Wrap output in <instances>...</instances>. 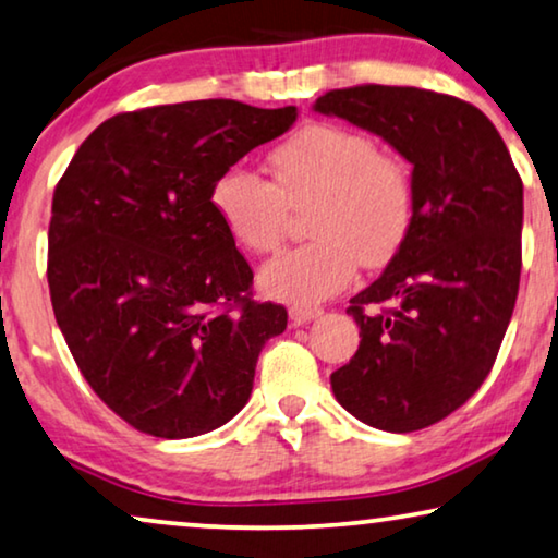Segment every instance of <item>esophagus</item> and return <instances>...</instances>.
Masks as SVG:
<instances>
[{
  "label": "esophagus",
  "instance_id": "esophagus-1",
  "mask_svg": "<svg viewBox=\"0 0 558 558\" xmlns=\"http://www.w3.org/2000/svg\"><path fill=\"white\" fill-rule=\"evenodd\" d=\"M320 313H323L320 307H301V305H295V307H290V320H293V326H305V323H311V320L318 318Z\"/></svg>",
  "mask_w": 558,
  "mask_h": 558
}]
</instances>
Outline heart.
Returning <instances> with one entry per match:
<instances>
[{
    "label": "heart",
    "mask_w": 558,
    "mask_h": 558,
    "mask_svg": "<svg viewBox=\"0 0 558 558\" xmlns=\"http://www.w3.org/2000/svg\"><path fill=\"white\" fill-rule=\"evenodd\" d=\"M272 182L245 168L215 180L213 207L228 235L251 253H270L286 235L290 210H307L313 243L272 257L260 268L265 295L315 305L351 286L363 268L386 265L413 222L411 174L378 153L359 130L315 122L268 157Z\"/></svg>",
    "instance_id": "b5f03b06"
}]
</instances>
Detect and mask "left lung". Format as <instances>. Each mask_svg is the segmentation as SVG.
I'll return each mask as SVG.
<instances>
[{
	"instance_id": "8db88e82",
	"label": "left lung",
	"mask_w": 558,
	"mask_h": 558,
	"mask_svg": "<svg viewBox=\"0 0 558 558\" xmlns=\"http://www.w3.org/2000/svg\"><path fill=\"white\" fill-rule=\"evenodd\" d=\"M413 165V222L376 282L351 298L361 328L330 376L338 403L390 434L438 423L484 384L521 278L523 182L494 122L459 97L361 85L315 99Z\"/></svg>"
}]
</instances>
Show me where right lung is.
I'll return each mask as SVG.
<instances>
[{
    "label": "right lung",
    "instance_id": "right-lung-1",
    "mask_svg": "<svg viewBox=\"0 0 558 558\" xmlns=\"http://www.w3.org/2000/svg\"><path fill=\"white\" fill-rule=\"evenodd\" d=\"M295 107L197 99L114 114L57 182L47 280L82 376L143 434L193 438L243 411L288 311L255 303L253 270L213 207L240 157Z\"/></svg>",
    "mask_w": 558,
    "mask_h": 558
}]
</instances>
